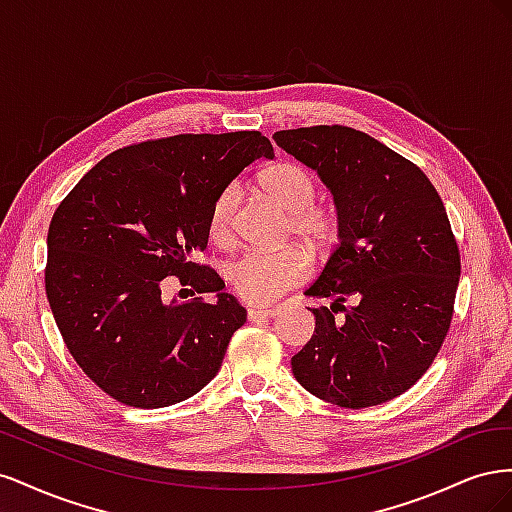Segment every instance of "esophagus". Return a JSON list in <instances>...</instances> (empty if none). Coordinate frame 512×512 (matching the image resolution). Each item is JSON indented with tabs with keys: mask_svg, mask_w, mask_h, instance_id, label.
Here are the masks:
<instances>
[{
	"mask_svg": "<svg viewBox=\"0 0 512 512\" xmlns=\"http://www.w3.org/2000/svg\"><path fill=\"white\" fill-rule=\"evenodd\" d=\"M277 314L275 307H250L247 309V318L252 322L254 320H265V318H273Z\"/></svg>",
	"mask_w": 512,
	"mask_h": 512,
	"instance_id": "34e87169",
	"label": "esophagus"
}]
</instances>
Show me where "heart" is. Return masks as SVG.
<instances>
[{
	"mask_svg": "<svg viewBox=\"0 0 512 512\" xmlns=\"http://www.w3.org/2000/svg\"><path fill=\"white\" fill-rule=\"evenodd\" d=\"M260 188L277 205L290 213V228L297 237L320 243L331 237L333 215L329 209L314 205L318 183L309 170L297 162H280L265 170ZM239 185L230 183L215 198L209 213V235L215 243H226L232 235V215L239 203ZM309 273V256L297 247L282 252H247L226 267V280L239 297L254 305H267Z\"/></svg>",
	"mask_w": 512,
	"mask_h": 512,
	"instance_id": "b5f03b06",
	"label": "heart"
}]
</instances>
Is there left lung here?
I'll list each match as a JSON object with an SVG mask.
<instances>
[{
	"label": "left lung",
	"instance_id": "1",
	"mask_svg": "<svg viewBox=\"0 0 512 512\" xmlns=\"http://www.w3.org/2000/svg\"><path fill=\"white\" fill-rule=\"evenodd\" d=\"M273 138L316 170L337 209L339 243L305 290L331 307L314 309L292 374L335 406L384 404L425 374L451 327L461 262L442 198L421 168L365 132L314 126Z\"/></svg>",
	"mask_w": 512,
	"mask_h": 512
}]
</instances>
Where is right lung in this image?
Masks as SVG:
<instances>
[{
  "label": "right lung",
  "instance_id": "right-lung-1",
  "mask_svg": "<svg viewBox=\"0 0 512 512\" xmlns=\"http://www.w3.org/2000/svg\"><path fill=\"white\" fill-rule=\"evenodd\" d=\"M258 158L273 160L260 132L130 145L91 168L53 213L46 299L74 361L121 404H179L222 367L247 312L192 254L207 247L215 198ZM168 274L195 299L166 304Z\"/></svg>",
  "mask_w": 512,
  "mask_h": 512
}]
</instances>
